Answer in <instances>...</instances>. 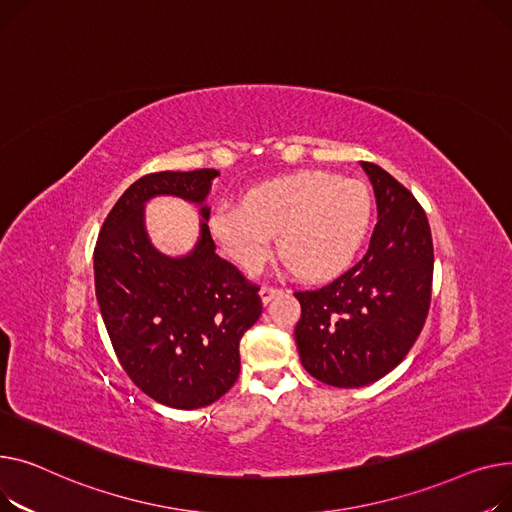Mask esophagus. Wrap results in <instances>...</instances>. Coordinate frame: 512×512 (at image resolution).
I'll list each match as a JSON object with an SVG mask.
<instances>
[{
    "mask_svg": "<svg viewBox=\"0 0 512 512\" xmlns=\"http://www.w3.org/2000/svg\"><path fill=\"white\" fill-rule=\"evenodd\" d=\"M258 293H260V299H262V304H268V302H270V299H273V297H277V295L281 293V289H279V287H273V285H262Z\"/></svg>",
    "mask_w": 512,
    "mask_h": 512,
    "instance_id": "1",
    "label": "esophagus"
}]
</instances>
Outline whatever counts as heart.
Wrapping results in <instances>:
<instances>
[{"instance_id":"b5f03b06","label":"heart","mask_w":512,"mask_h":512,"mask_svg":"<svg viewBox=\"0 0 512 512\" xmlns=\"http://www.w3.org/2000/svg\"><path fill=\"white\" fill-rule=\"evenodd\" d=\"M372 223V196L355 179L302 171L268 179L239 204H219L208 233L246 273L268 260L279 233V254L304 281H328L351 266Z\"/></svg>"}]
</instances>
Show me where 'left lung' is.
I'll list each match as a JSON object with an SVG mask.
<instances>
[{"mask_svg":"<svg viewBox=\"0 0 512 512\" xmlns=\"http://www.w3.org/2000/svg\"><path fill=\"white\" fill-rule=\"evenodd\" d=\"M362 167L378 204L370 250L333 283L295 291L302 366L339 388L366 386L395 370L422 333L432 295L434 246L424 208L382 167Z\"/></svg>","mask_w":512,"mask_h":512,"instance_id":"8db88e82","label":"left lung"}]
</instances>
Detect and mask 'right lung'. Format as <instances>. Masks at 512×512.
<instances>
[{
	"label": "right lung",
	"instance_id": "obj_1",
	"mask_svg": "<svg viewBox=\"0 0 512 512\" xmlns=\"http://www.w3.org/2000/svg\"><path fill=\"white\" fill-rule=\"evenodd\" d=\"M217 169L148 173L107 215L95 248V289L119 364L144 395L173 409L221 399L239 376V341L262 314L258 287L223 260L204 204ZM177 195L201 206V237L184 257L147 239L143 204Z\"/></svg>",
	"mask_w": 512,
	"mask_h": 512
}]
</instances>
